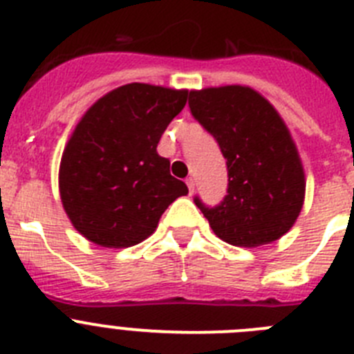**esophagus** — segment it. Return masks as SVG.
Listing matches in <instances>:
<instances>
[{"label": "esophagus", "mask_w": 354, "mask_h": 354, "mask_svg": "<svg viewBox=\"0 0 354 354\" xmlns=\"http://www.w3.org/2000/svg\"><path fill=\"white\" fill-rule=\"evenodd\" d=\"M187 187H189V192L194 194V189H196V181H194V178H189V180H187Z\"/></svg>", "instance_id": "1"}]
</instances>
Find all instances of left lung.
Listing matches in <instances>:
<instances>
[{
  "label": "left lung",
  "instance_id": "8db88e82",
  "mask_svg": "<svg viewBox=\"0 0 354 354\" xmlns=\"http://www.w3.org/2000/svg\"><path fill=\"white\" fill-rule=\"evenodd\" d=\"M194 120L213 136L227 165V194L215 206L194 197L221 240L259 247L279 240L300 215L301 162L273 106L245 86L192 91Z\"/></svg>",
  "mask_w": 354,
  "mask_h": 354
}]
</instances>
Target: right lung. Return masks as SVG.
Segmentation results:
<instances>
[{
	"mask_svg": "<svg viewBox=\"0 0 354 354\" xmlns=\"http://www.w3.org/2000/svg\"><path fill=\"white\" fill-rule=\"evenodd\" d=\"M189 91L122 86L102 97L75 127L59 165V194L74 227L102 247H132L148 238L187 185L157 153L162 133Z\"/></svg>",
	"mask_w": 354,
	"mask_h": 354,
	"instance_id": "right-lung-1",
	"label": "right lung"
}]
</instances>
